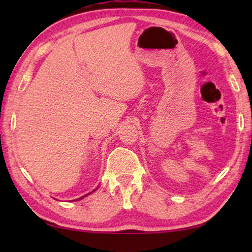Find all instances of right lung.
<instances>
[{"mask_svg":"<svg viewBox=\"0 0 252 252\" xmlns=\"http://www.w3.org/2000/svg\"><path fill=\"white\" fill-rule=\"evenodd\" d=\"M89 194H90V193H89ZM87 195H88V194H87ZM82 198H83V197H82ZM80 199H81V198H80Z\"/></svg>","mask_w":252,"mask_h":252,"instance_id":"add662e5","label":"right lung"}]
</instances>
